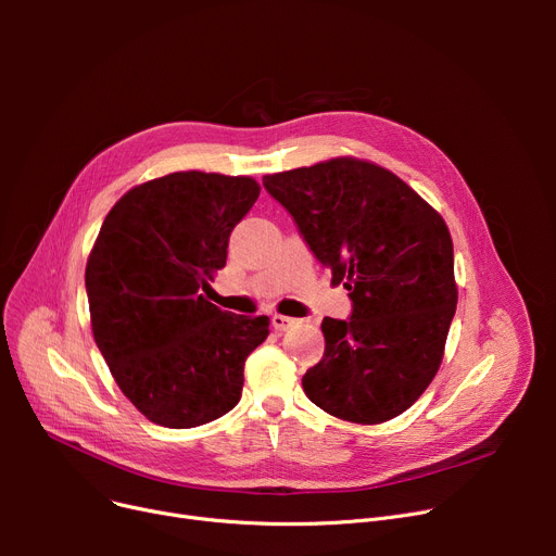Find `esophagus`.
Segmentation results:
<instances>
[{
	"instance_id": "obj_1",
	"label": "esophagus",
	"mask_w": 556,
	"mask_h": 556,
	"mask_svg": "<svg viewBox=\"0 0 556 556\" xmlns=\"http://www.w3.org/2000/svg\"><path fill=\"white\" fill-rule=\"evenodd\" d=\"M295 325H298V319H293V317H286V315H279V313L273 315V327H275V331H279V333H283V331H288V329H293Z\"/></svg>"
}]
</instances>
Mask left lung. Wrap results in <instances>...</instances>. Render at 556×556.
<instances>
[{
  "mask_svg": "<svg viewBox=\"0 0 556 556\" xmlns=\"http://www.w3.org/2000/svg\"><path fill=\"white\" fill-rule=\"evenodd\" d=\"M263 187L352 300L349 319L325 317L306 396L344 421L399 417L440 369L457 306L444 218L392 170L356 157L263 175Z\"/></svg>",
  "mask_w": 556,
  "mask_h": 556,
  "instance_id": "1",
  "label": "left lung"
}]
</instances>
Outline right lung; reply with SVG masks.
Returning <instances> with one entry per match:
<instances>
[{"instance_id": "add662e5", "label": "right lung", "mask_w": 556, "mask_h": 556, "mask_svg": "<svg viewBox=\"0 0 556 556\" xmlns=\"http://www.w3.org/2000/svg\"><path fill=\"white\" fill-rule=\"evenodd\" d=\"M258 191L248 175L168 173L124 193L101 225L85 268L92 333L116 386L157 426L229 413L248 356L270 333L266 315L202 295Z\"/></svg>"}]
</instances>
